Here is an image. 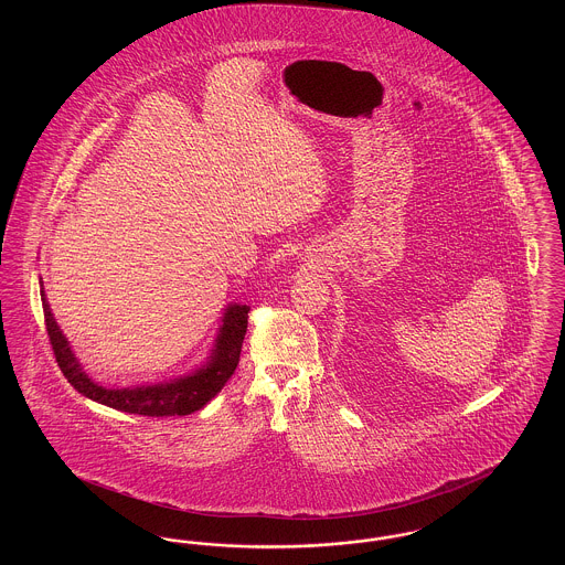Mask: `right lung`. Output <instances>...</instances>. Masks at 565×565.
<instances>
[{"label": "right lung", "instance_id": "1", "mask_svg": "<svg viewBox=\"0 0 565 565\" xmlns=\"http://www.w3.org/2000/svg\"><path fill=\"white\" fill-rule=\"evenodd\" d=\"M42 307H44V322L46 332L53 345L56 364L65 379L78 390L82 396L106 404L116 411L143 415V417H171V415H190L214 398L215 394L224 387V383L233 376L239 355H242L243 337L247 332V311L245 305H231L224 313L222 328L215 341L214 355L210 364L194 375L178 379L173 383L148 385V387H134V390H109L97 385L82 373L81 364L76 362L74 353L70 350L65 337L61 334L58 326L53 320L49 309L46 295L42 288Z\"/></svg>", "mask_w": 565, "mask_h": 565}]
</instances>
